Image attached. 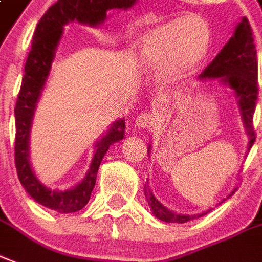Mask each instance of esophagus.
I'll return each mask as SVG.
<instances>
[{"instance_id": "34e87169", "label": "esophagus", "mask_w": 262, "mask_h": 262, "mask_svg": "<svg viewBox=\"0 0 262 262\" xmlns=\"http://www.w3.org/2000/svg\"><path fill=\"white\" fill-rule=\"evenodd\" d=\"M153 121H155V119H153L152 115H149V113H141L137 117V120H135V125L138 128H149L153 124Z\"/></svg>"}]
</instances>
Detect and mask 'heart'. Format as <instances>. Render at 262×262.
Listing matches in <instances>:
<instances>
[{
    "label": "heart",
    "instance_id": "obj_1",
    "mask_svg": "<svg viewBox=\"0 0 262 262\" xmlns=\"http://www.w3.org/2000/svg\"><path fill=\"white\" fill-rule=\"evenodd\" d=\"M211 41L208 21L200 15L188 13L146 33L138 48L141 58L155 66H163L167 77L181 78L192 74L203 63Z\"/></svg>",
    "mask_w": 262,
    "mask_h": 262
}]
</instances>
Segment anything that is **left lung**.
<instances>
[{
  "label": "left lung",
  "instance_id": "1",
  "mask_svg": "<svg viewBox=\"0 0 262 262\" xmlns=\"http://www.w3.org/2000/svg\"><path fill=\"white\" fill-rule=\"evenodd\" d=\"M258 63H257V51H255L253 30L249 20L243 17L242 21L236 26L229 41L221 49V52L215 56L211 63L204 69L200 74V78H220V81L231 88L236 96L237 106L241 110L242 120L245 124L246 133L249 135V150L255 141L254 128H253V116H254L255 102L258 96ZM150 149V147H149ZM233 189L228 194L229 199L235 193ZM145 196L150 208H152L155 217L164 222H178L184 224L194 218L202 217L210 213V210L196 215H184L170 211L153 196L152 190L149 186H145Z\"/></svg>",
  "mask_w": 262,
  "mask_h": 262
}]
</instances>
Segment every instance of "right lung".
<instances>
[{
	"label": "right lung",
	"mask_w": 262,
	"mask_h": 262,
	"mask_svg": "<svg viewBox=\"0 0 262 262\" xmlns=\"http://www.w3.org/2000/svg\"><path fill=\"white\" fill-rule=\"evenodd\" d=\"M138 0H58L41 17L33 35L31 49L25 64V74L15 106L16 137L15 166L21 186L41 206L58 213L81 210L91 198L101 161L112 145L124 138V120H117L96 143L90 170L84 180L69 190H52L37 180L29 161V137L34 112L49 76L55 52L63 35V26L70 21L98 26L109 9H128Z\"/></svg>",
	"instance_id": "add662e5"
}]
</instances>
